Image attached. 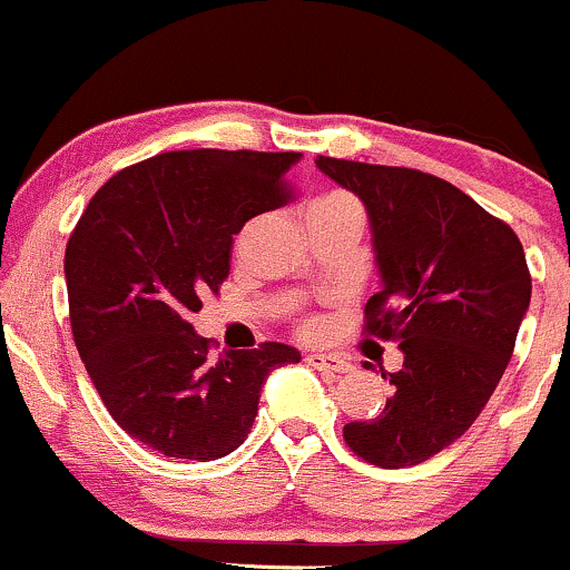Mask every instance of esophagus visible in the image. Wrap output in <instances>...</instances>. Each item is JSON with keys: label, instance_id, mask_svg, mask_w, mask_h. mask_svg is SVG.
Segmentation results:
<instances>
[{"label": "esophagus", "instance_id": "obj_1", "mask_svg": "<svg viewBox=\"0 0 570 570\" xmlns=\"http://www.w3.org/2000/svg\"><path fill=\"white\" fill-rule=\"evenodd\" d=\"M306 363L317 371H331V374H347L350 363L338 355H325V353H309L306 355Z\"/></svg>", "mask_w": 570, "mask_h": 570}]
</instances>
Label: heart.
Returning <instances> with one entry per match:
<instances>
[{
  "instance_id": "obj_1",
  "label": "heart",
  "mask_w": 570,
  "mask_h": 570,
  "mask_svg": "<svg viewBox=\"0 0 570 570\" xmlns=\"http://www.w3.org/2000/svg\"><path fill=\"white\" fill-rule=\"evenodd\" d=\"M317 204H355L350 196H342V194H334V196H325V199H320ZM306 328L312 331V325H306Z\"/></svg>"
}]
</instances>
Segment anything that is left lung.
Here are the masks:
<instances>
[{
    "label": "left lung",
    "mask_w": 570,
    "mask_h": 570,
    "mask_svg": "<svg viewBox=\"0 0 570 570\" xmlns=\"http://www.w3.org/2000/svg\"><path fill=\"white\" fill-rule=\"evenodd\" d=\"M317 169L363 202L382 291L366 334L401 342L404 366L368 423L344 425L357 458L406 469L450 446L501 382L530 306V272L509 223L441 177L406 166L317 156Z\"/></svg>",
    "instance_id": "1"
}]
</instances>
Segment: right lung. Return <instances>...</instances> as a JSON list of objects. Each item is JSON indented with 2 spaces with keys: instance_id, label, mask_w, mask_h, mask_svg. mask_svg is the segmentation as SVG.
Listing matches in <instances>:
<instances>
[{
  "instance_id": "add662e5",
  "label": "right lung",
  "mask_w": 570,
  "mask_h": 570,
  "mask_svg": "<svg viewBox=\"0 0 570 570\" xmlns=\"http://www.w3.org/2000/svg\"><path fill=\"white\" fill-rule=\"evenodd\" d=\"M298 158L161 153L101 185L69 236V323L88 376L115 423L166 458L234 452L272 368L302 361L279 342L213 355L190 325L228 277L242 226L291 199L285 175Z\"/></svg>"
}]
</instances>
